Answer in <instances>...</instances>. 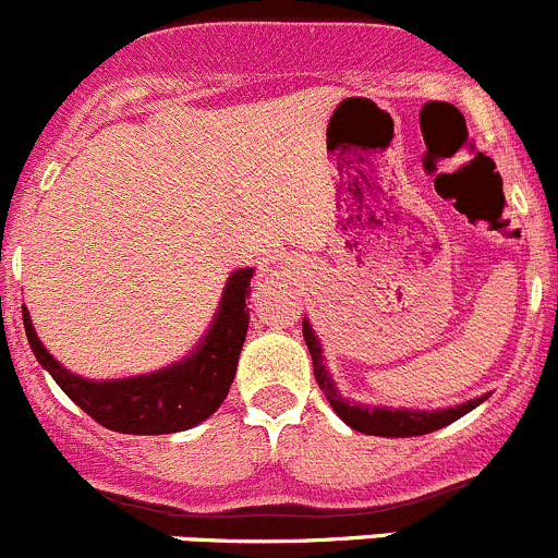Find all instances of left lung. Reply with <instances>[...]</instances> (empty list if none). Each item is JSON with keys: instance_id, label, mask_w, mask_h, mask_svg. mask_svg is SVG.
<instances>
[{"instance_id": "1", "label": "left lung", "mask_w": 558, "mask_h": 558, "mask_svg": "<svg viewBox=\"0 0 558 558\" xmlns=\"http://www.w3.org/2000/svg\"><path fill=\"white\" fill-rule=\"evenodd\" d=\"M304 342H307L310 355H313V372L315 383L320 385L324 396L331 403L333 412L339 414L350 427L357 433H368V436H387V438H409V436H425V433L438 430V427H447L449 422L460 420L462 414H468L471 409H476L481 401H486V396L476 398V401H468L462 407L454 409H438V412H409V409H368L357 407V403H348L337 392V387L331 383V374L324 366V350L320 342L315 339V331L310 328L307 320H302Z\"/></svg>"}]
</instances>
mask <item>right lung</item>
I'll return each instance as SVG.
<instances>
[{"label": "right lung", "mask_w": 558, "mask_h": 558, "mask_svg": "<svg viewBox=\"0 0 558 558\" xmlns=\"http://www.w3.org/2000/svg\"><path fill=\"white\" fill-rule=\"evenodd\" d=\"M251 278H254L251 267L230 275L219 313L195 353L162 372L131 379H111V383L82 379L47 353L26 307H23V328L37 361L87 417L117 433L166 436V433L190 430L197 422L208 420L230 392L248 331L245 296L251 294Z\"/></svg>", "instance_id": "right-lung-1"}]
</instances>
